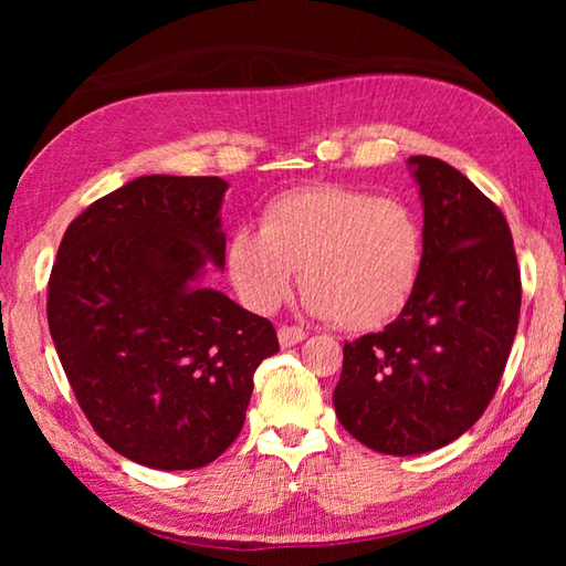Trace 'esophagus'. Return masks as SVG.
Instances as JSON below:
<instances>
[{"instance_id": "1", "label": "esophagus", "mask_w": 566, "mask_h": 566, "mask_svg": "<svg viewBox=\"0 0 566 566\" xmlns=\"http://www.w3.org/2000/svg\"><path fill=\"white\" fill-rule=\"evenodd\" d=\"M276 334H280L282 347H294V344H300L306 337V332L302 327H296V324H282Z\"/></svg>"}]
</instances>
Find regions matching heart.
I'll use <instances>...</instances> for the list:
<instances>
[{
  "instance_id": "obj_1",
  "label": "heart",
  "mask_w": 566,
  "mask_h": 566,
  "mask_svg": "<svg viewBox=\"0 0 566 566\" xmlns=\"http://www.w3.org/2000/svg\"><path fill=\"white\" fill-rule=\"evenodd\" d=\"M229 282L247 310L270 314L300 270L306 310L342 329H377L405 310L421 270V227L397 197L344 185H306L274 195L260 232L227 237Z\"/></svg>"
}]
</instances>
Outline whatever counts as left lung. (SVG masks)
I'll use <instances>...</instances> for the list:
<instances>
[{
  "label": "left lung",
  "instance_id": "left-lung-1",
  "mask_svg": "<svg viewBox=\"0 0 566 566\" xmlns=\"http://www.w3.org/2000/svg\"><path fill=\"white\" fill-rule=\"evenodd\" d=\"M424 205L417 290L385 332L344 344L334 409L381 454H421L462 437L490 407L520 324L510 224L462 171L409 157Z\"/></svg>",
  "mask_w": 566,
  "mask_h": 566
}]
</instances>
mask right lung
<instances>
[{
	"label": "right lung",
	"instance_id": "add662e5",
	"mask_svg": "<svg viewBox=\"0 0 566 566\" xmlns=\"http://www.w3.org/2000/svg\"><path fill=\"white\" fill-rule=\"evenodd\" d=\"M219 177L149 175L66 227L46 322L104 442L155 469H199L244 427L254 371L280 352L270 319L195 280L224 264Z\"/></svg>",
	"mask_w": 566,
	"mask_h": 566
}]
</instances>
